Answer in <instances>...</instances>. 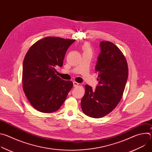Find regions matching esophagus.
Here are the masks:
<instances>
[{"label":"esophagus","instance_id":"34e87169","mask_svg":"<svg viewBox=\"0 0 152 152\" xmlns=\"http://www.w3.org/2000/svg\"><path fill=\"white\" fill-rule=\"evenodd\" d=\"M79 85V83L76 82H73V86L74 87H77V86Z\"/></svg>","mask_w":152,"mask_h":152}]
</instances>
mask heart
<instances>
[{
  "label": "heart",
  "instance_id": "obj_1",
  "mask_svg": "<svg viewBox=\"0 0 152 152\" xmlns=\"http://www.w3.org/2000/svg\"><path fill=\"white\" fill-rule=\"evenodd\" d=\"M83 50L84 52L85 51H91V48L88 43H85V44L83 46Z\"/></svg>",
  "mask_w": 152,
  "mask_h": 152
}]
</instances>
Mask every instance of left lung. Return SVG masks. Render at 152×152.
I'll list each match as a JSON object with an SVG mask.
<instances>
[{
  "mask_svg": "<svg viewBox=\"0 0 152 152\" xmlns=\"http://www.w3.org/2000/svg\"><path fill=\"white\" fill-rule=\"evenodd\" d=\"M100 53L95 67L99 85L95 90L85 86L80 105L83 113L92 118H101L112 112L123 97L128 77L125 56L114 43L102 41Z\"/></svg>",
  "mask_w": 152,
  "mask_h": 152,
  "instance_id": "obj_1",
  "label": "left lung"
}]
</instances>
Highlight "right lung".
<instances>
[{"label": "right lung", "mask_w": 152, "mask_h": 152, "mask_svg": "<svg viewBox=\"0 0 152 152\" xmlns=\"http://www.w3.org/2000/svg\"><path fill=\"white\" fill-rule=\"evenodd\" d=\"M75 39L47 37L37 42L27 52L23 64V90L31 104L43 113L58 110L73 83L55 73L61 67L65 55Z\"/></svg>", "instance_id": "right-lung-1"}]
</instances>
